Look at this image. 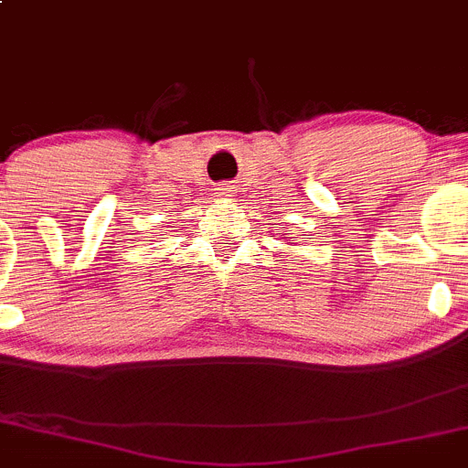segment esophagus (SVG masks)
<instances>
[{"instance_id":"obj_1","label":"esophagus","mask_w":468,"mask_h":468,"mask_svg":"<svg viewBox=\"0 0 468 468\" xmlns=\"http://www.w3.org/2000/svg\"><path fill=\"white\" fill-rule=\"evenodd\" d=\"M215 195H218L219 199H230V197H235V188L230 184H221Z\"/></svg>"}]
</instances>
